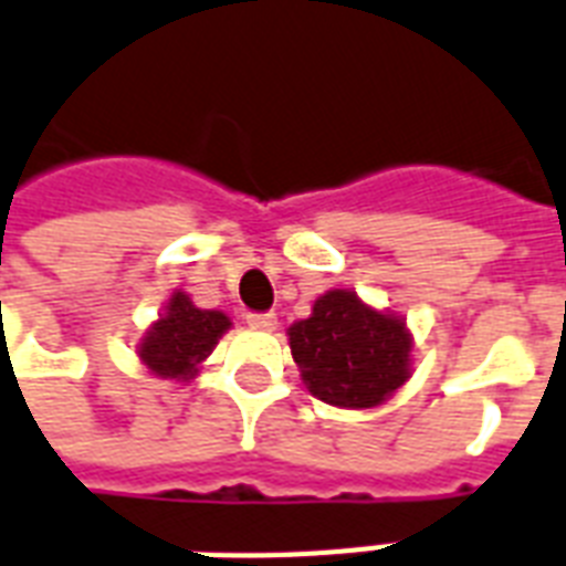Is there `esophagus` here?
Instances as JSON below:
<instances>
[{"instance_id": "1", "label": "esophagus", "mask_w": 566, "mask_h": 566, "mask_svg": "<svg viewBox=\"0 0 566 566\" xmlns=\"http://www.w3.org/2000/svg\"><path fill=\"white\" fill-rule=\"evenodd\" d=\"M245 323L252 326V329H264V332H273L275 329V314H245Z\"/></svg>"}]
</instances>
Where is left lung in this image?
Returning a JSON list of instances; mask_svg holds the SVG:
<instances>
[{
    "label": "left lung",
    "mask_w": 566,
    "mask_h": 566,
    "mask_svg": "<svg viewBox=\"0 0 566 566\" xmlns=\"http://www.w3.org/2000/svg\"><path fill=\"white\" fill-rule=\"evenodd\" d=\"M287 335L302 382L332 407H377L409 379L412 335L403 317L370 308L353 291L323 293L312 317Z\"/></svg>",
    "instance_id": "obj_1"
}]
</instances>
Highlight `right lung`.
<instances>
[{"label": "right lung", "instance_id": "obj_1", "mask_svg": "<svg viewBox=\"0 0 566 566\" xmlns=\"http://www.w3.org/2000/svg\"><path fill=\"white\" fill-rule=\"evenodd\" d=\"M231 329L222 312L196 308L187 293H175L139 344V359L163 379H192L213 353L216 340Z\"/></svg>", "mask_w": 566, "mask_h": 566}]
</instances>
